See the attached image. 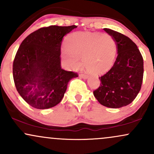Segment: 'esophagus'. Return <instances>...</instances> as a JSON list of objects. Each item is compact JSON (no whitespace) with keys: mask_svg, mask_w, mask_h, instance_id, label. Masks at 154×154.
Returning <instances> with one entry per match:
<instances>
[{"mask_svg":"<svg viewBox=\"0 0 154 154\" xmlns=\"http://www.w3.org/2000/svg\"><path fill=\"white\" fill-rule=\"evenodd\" d=\"M79 77H80L81 78H83V79H87L88 77V76L87 75H85V74L81 73L80 75H79Z\"/></svg>","mask_w":154,"mask_h":154,"instance_id":"1","label":"esophagus"}]
</instances>
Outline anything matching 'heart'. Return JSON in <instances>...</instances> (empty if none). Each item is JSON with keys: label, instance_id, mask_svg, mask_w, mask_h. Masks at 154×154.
Segmentation results:
<instances>
[{"label": "heart", "instance_id": "b5f03b06", "mask_svg": "<svg viewBox=\"0 0 154 154\" xmlns=\"http://www.w3.org/2000/svg\"><path fill=\"white\" fill-rule=\"evenodd\" d=\"M116 54V43L109 34L77 32L69 35L61 58L67 68L77 69L83 66L88 72L100 75L110 69Z\"/></svg>", "mask_w": 154, "mask_h": 154}]
</instances>
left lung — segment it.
Segmentation results:
<instances>
[{"mask_svg": "<svg viewBox=\"0 0 154 154\" xmlns=\"http://www.w3.org/2000/svg\"><path fill=\"white\" fill-rule=\"evenodd\" d=\"M115 40L117 57L111 69L99 77L100 86L93 95L101 105L117 109L132 103L143 78V59L136 44L128 37L104 28Z\"/></svg>", "mask_w": 154, "mask_h": 154, "instance_id": "8db88e82", "label": "left lung"}]
</instances>
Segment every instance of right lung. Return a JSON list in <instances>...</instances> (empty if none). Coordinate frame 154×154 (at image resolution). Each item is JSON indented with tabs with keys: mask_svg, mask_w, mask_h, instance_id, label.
I'll use <instances>...</instances> for the list:
<instances>
[{
	"mask_svg": "<svg viewBox=\"0 0 154 154\" xmlns=\"http://www.w3.org/2000/svg\"><path fill=\"white\" fill-rule=\"evenodd\" d=\"M76 25L40 28L21 43L13 63V77L19 95L39 109L52 108L62 100L68 82L77 73L61 69V45Z\"/></svg>",
	"mask_w": 154,
	"mask_h": 154,
	"instance_id": "1",
	"label": "right lung"
}]
</instances>
